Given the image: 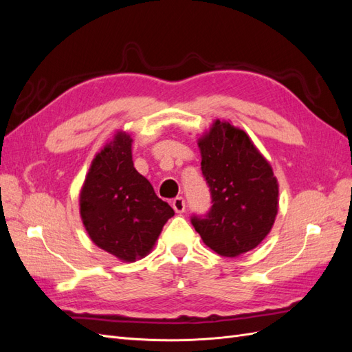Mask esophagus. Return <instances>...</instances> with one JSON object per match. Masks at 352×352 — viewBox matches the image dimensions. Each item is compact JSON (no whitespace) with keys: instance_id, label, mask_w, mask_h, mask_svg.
Masks as SVG:
<instances>
[{"instance_id":"obj_1","label":"esophagus","mask_w":352,"mask_h":352,"mask_svg":"<svg viewBox=\"0 0 352 352\" xmlns=\"http://www.w3.org/2000/svg\"><path fill=\"white\" fill-rule=\"evenodd\" d=\"M172 206H173V210L176 211V212H184L185 211V207H186V204H185V199L182 198V197H176L175 199H173V202H172Z\"/></svg>"}]
</instances>
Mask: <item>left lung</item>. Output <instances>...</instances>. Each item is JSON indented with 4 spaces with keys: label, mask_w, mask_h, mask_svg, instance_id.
Listing matches in <instances>:
<instances>
[{
    "label": "left lung",
    "mask_w": 352,
    "mask_h": 352,
    "mask_svg": "<svg viewBox=\"0 0 352 352\" xmlns=\"http://www.w3.org/2000/svg\"><path fill=\"white\" fill-rule=\"evenodd\" d=\"M202 176L212 206L190 221L202 241L223 257L254 250L269 235L279 207V185L272 166L250 136L216 120L198 140Z\"/></svg>",
    "instance_id": "8db88e82"
}]
</instances>
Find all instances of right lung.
I'll use <instances>...</instances> for the list:
<instances>
[{
	"label": "right lung",
	"mask_w": 352,
	"mask_h": 352,
	"mask_svg": "<svg viewBox=\"0 0 352 352\" xmlns=\"http://www.w3.org/2000/svg\"><path fill=\"white\" fill-rule=\"evenodd\" d=\"M80 217L92 242L122 261L144 258L173 208L136 172L132 138L117 132L95 155L80 190Z\"/></svg>",
	"instance_id": "add662e5"
}]
</instances>
